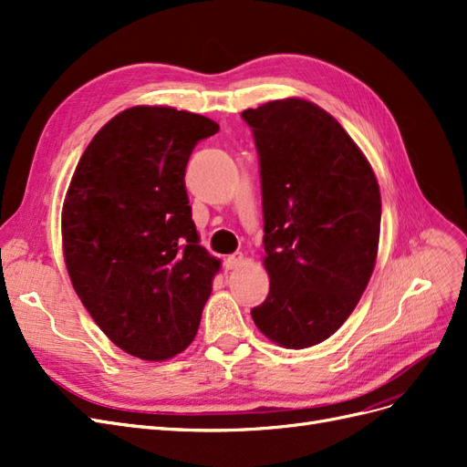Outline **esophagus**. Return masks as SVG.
<instances>
[{"label":"esophagus","mask_w":467,"mask_h":467,"mask_svg":"<svg viewBox=\"0 0 467 467\" xmlns=\"http://www.w3.org/2000/svg\"><path fill=\"white\" fill-rule=\"evenodd\" d=\"M242 263H244L242 253H234V255L225 257V261H223V265H225V268H228V271H234V268H237Z\"/></svg>","instance_id":"obj_1"}]
</instances>
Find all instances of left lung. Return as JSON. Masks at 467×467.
<instances>
[{
    "label": "left lung",
    "instance_id": "obj_1",
    "mask_svg": "<svg viewBox=\"0 0 467 467\" xmlns=\"http://www.w3.org/2000/svg\"><path fill=\"white\" fill-rule=\"evenodd\" d=\"M259 153L266 300L251 309L286 348L329 338L374 271L381 199L358 146L329 112L282 99L242 112Z\"/></svg>",
    "mask_w": 467,
    "mask_h": 467
}]
</instances>
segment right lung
I'll return each instance as SVG.
<instances>
[{"label": "right lung", "instance_id": "add662e5", "mask_svg": "<svg viewBox=\"0 0 467 467\" xmlns=\"http://www.w3.org/2000/svg\"><path fill=\"white\" fill-rule=\"evenodd\" d=\"M220 126L171 107H132L95 134L62 210L76 294L112 343L167 360L199 331L220 261L199 245L185 189L194 146Z\"/></svg>", "mask_w": 467, "mask_h": 467}]
</instances>
